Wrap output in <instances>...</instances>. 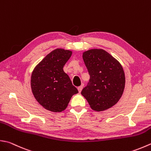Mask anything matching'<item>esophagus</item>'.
Segmentation results:
<instances>
[{
	"mask_svg": "<svg viewBox=\"0 0 151 151\" xmlns=\"http://www.w3.org/2000/svg\"><path fill=\"white\" fill-rule=\"evenodd\" d=\"M82 88H83V87H82V86H78V87L77 89H78V92H79V93L81 92Z\"/></svg>",
	"mask_w": 151,
	"mask_h": 151,
	"instance_id": "1",
	"label": "esophagus"
}]
</instances>
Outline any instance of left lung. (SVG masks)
I'll use <instances>...</instances> for the list:
<instances>
[{"instance_id":"1","label":"left lung","mask_w":151,"mask_h":151,"mask_svg":"<svg viewBox=\"0 0 151 151\" xmlns=\"http://www.w3.org/2000/svg\"><path fill=\"white\" fill-rule=\"evenodd\" d=\"M83 60L90 81L81 94L96 111L107 110L122 97L125 87L123 68L116 59L102 49L83 53Z\"/></svg>"}]
</instances>
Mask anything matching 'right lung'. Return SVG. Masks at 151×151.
Segmentation results:
<instances>
[{
    "label": "right lung",
    "mask_w": 151,
    "mask_h": 151,
    "mask_svg": "<svg viewBox=\"0 0 151 151\" xmlns=\"http://www.w3.org/2000/svg\"><path fill=\"white\" fill-rule=\"evenodd\" d=\"M72 52L58 48L47 55L32 73L31 86L37 101L50 111L61 112L67 107L71 97L78 93L63 66Z\"/></svg>",
    "instance_id": "add662e5"
}]
</instances>
